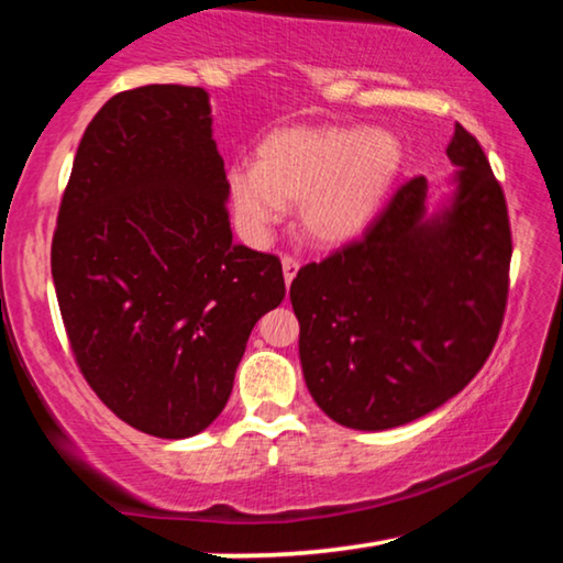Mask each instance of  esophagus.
I'll use <instances>...</instances> for the list:
<instances>
[{
	"mask_svg": "<svg viewBox=\"0 0 563 563\" xmlns=\"http://www.w3.org/2000/svg\"><path fill=\"white\" fill-rule=\"evenodd\" d=\"M300 271V263L298 258H292V255H283V278H285V285L290 288V283L295 280V275H298Z\"/></svg>",
	"mask_w": 563,
	"mask_h": 563,
	"instance_id": "34e87169",
	"label": "esophagus"
}]
</instances>
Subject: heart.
<instances>
[{"label": "heart", "mask_w": 563, "mask_h": 563, "mask_svg": "<svg viewBox=\"0 0 563 563\" xmlns=\"http://www.w3.org/2000/svg\"><path fill=\"white\" fill-rule=\"evenodd\" d=\"M402 166V144L389 131L285 126L261 141L255 166L228 168L225 194L245 241H268L285 206H295L305 241L338 247L373 225Z\"/></svg>", "instance_id": "b5f03b06"}]
</instances>
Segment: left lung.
<instances>
[{"label": "left lung", "instance_id": "obj_1", "mask_svg": "<svg viewBox=\"0 0 563 563\" xmlns=\"http://www.w3.org/2000/svg\"><path fill=\"white\" fill-rule=\"evenodd\" d=\"M454 190L430 211L417 176L362 241L308 263L290 285L312 399L350 430L432 412L470 385L497 342L509 292L507 201L484 151L456 123Z\"/></svg>", "mask_w": 563, "mask_h": 563}]
</instances>
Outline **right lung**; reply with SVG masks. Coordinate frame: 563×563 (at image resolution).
Masks as SVG:
<instances>
[{"instance_id":"right-lung-1","label":"right lung","mask_w":563,"mask_h":563,"mask_svg":"<svg viewBox=\"0 0 563 563\" xmlns=\"http://www.w3.org/2000/svg\"><path fill=\"white\" fill-rule=\"evenodd\" d=\"M208 91H121L76 151L52 278L76 365L113 415L161 440L203 432L285 298L275 255L233 243Z\"/></svg>"}]
</instances>
